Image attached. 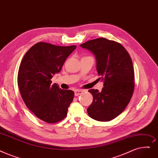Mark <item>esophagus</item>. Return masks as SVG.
Instances as JSON below:
<instances>
[{"instance_id": "1", "label": "esophagus", "mask_w": 158, "mask_h": 158, "mask_svg": "<svg viewBox=\"0 0 158 158\" xmlns=\"http://www.w3.org/2000/svg\"><path fill=\"white\" fill-rule=\"evenodd\" d=\"M83 93V90H76L75 91V96H77L81 94H82Z\"/></svg>"}]
</instances>
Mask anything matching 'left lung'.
Listing matches in <instances>:
<instances>
[{
    "mask_svg": "<svg viewBox=\"0 0 158 158\" xmlns=\"http://www.w3.org/2000/svg\"><path fill=\"white\" fill-rule=\"evenodd\" d=\"M95 57L96 69L103 81L101 92L91 89L92 104L88 114L96 121H109L125 109L134 89V71L130 55L121 44L105 38L88 40L80 45Z\"/></svg>",
    "mask_w": 158,
    "mask_h": 158,
    "instance_id": "obj_1",
    "label": "left lung"
}]
</instances>
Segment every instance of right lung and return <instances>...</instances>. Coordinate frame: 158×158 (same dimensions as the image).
<instances>
[{
	"label": "right lung",
	"mask_w": 158,
	"mask_h": 158,
	"mask_svg": "<svg viewBox=\"0 0 158 158\" xmlns=\"http://www.w3.org/2000/svg\"><path fill=\"white\" fill-rule=\"evenodd\" d=\"M76 46H59L40 42L26 53L18 72V86L30 110L46 123L63 120L73 101L74 92L52 85L53 75L60 72Z\"/></svg>",
	"instance_id": "1"
}]
</instances>
